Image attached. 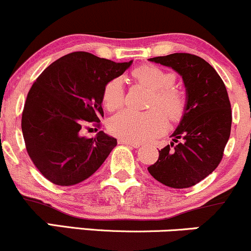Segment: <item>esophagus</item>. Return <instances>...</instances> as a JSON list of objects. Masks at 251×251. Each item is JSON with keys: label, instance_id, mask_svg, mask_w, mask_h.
Returning a JSON list of instances; mask_svg holds the SVG:
<instances>
[{"label": "esophagus", "instance_id": "obj_1", "mask_svg": "<svg viewBox=\"0 0 251 251\" xmlns=\"http://www.w3.org/2000/svg\"><path fill=\"white\" fill-rule=\"evenodd\" d=\"M118 143L120 145H126V146H130V147L133 148H139L140 147V143L137 142H131V141H128V140H123V139H120L118 140Z\"/></svg>", "mask_w": 251, "mask_h": 251}]
</instances>
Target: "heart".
Instances as JSON below:
<instances>
[{
    "instance_id": "b5f03b06",
    "label": "heart",
    "mask_w": 251,
    "mask_h": 251,
    "mask_svg": "<svg viewBox=\"0 0 251 251\" xmlns=\"http://www.w3.org/2000/svg\"><path fill=\"white\" fill-rule=\"evenodd\" d=\"M134 79L153 91L147 112L122 110L108 122L109 131L115 136L131 142L153 140L167 129V118L176 121L182 116L186 105L185 95L173 88L176 75L153 65H146L131 72ZM125 91L121 78H112L104 85L102 102L104 108L115 111L123 104ZM165 114H163V112Z\"/></svg>"
}]
</instances>
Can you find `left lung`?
Returning <instances> with one entry per match:
<instances>
[{"label":"left lung","mask_w":251,"mask_h":251,"mask_svg":"<svg viewBox=\"0 0 251 251\" xmlns=\"http://www.w3.org/2000/svg\"><path fill=\"white\" fill-rule=\"evenodd\" d=\"M148 60L172 67L186 88V105L172 134L173 142L159 151L148 172L168 187L194 186L216 170L230 137L232 115L226 88L216 70L194 54L173 53Z\"/></svg>","instance_id":"1"}]
</instances>
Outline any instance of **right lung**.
<instances>
[{"label": "right lung", "mask_w": 251, "mask_h": 251, "mask_svg": "<svg viewBox=\"0 0 251 251\" xmlns=\"http://www.w3.org/2000/svg\"><path fill=\"white\" fill-rule=\"evenodd\" d=\"M73 52L59 58L36 78L22 112L27 153L53 184L72 186L91 176L116 147L117 140L100 131L86 139L80 130L104 116L103 88L130 66Z\"/></svg>", "instance_id": "obj_1"}]
</instances>
